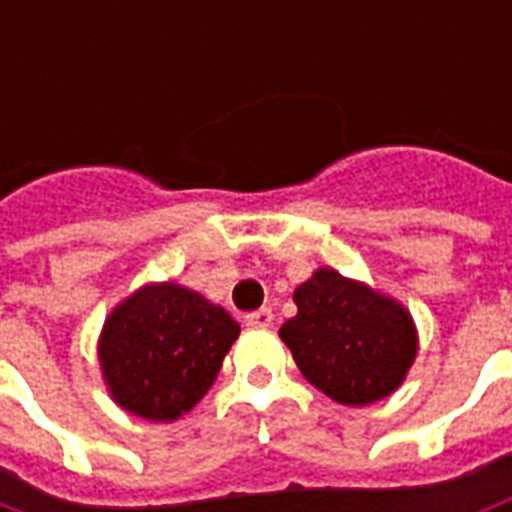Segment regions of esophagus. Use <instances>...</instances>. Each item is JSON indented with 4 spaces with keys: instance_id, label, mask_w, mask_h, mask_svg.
I'll return each instance as SVG.
<instances>
[{
    "instance_id": "obj_1",
    "label": "esophagus",
    "mask_w": 512,
    "mask_h": 512,
    "mask_svg": "<svg viewBox=\"0 0 512 512\" xmlns=\"http://www.w3.org/2000/svg\"><path fill=\"white\" fill-rule=\"evenodd\" d=\"M246 326H255V329H266V326H271L274 323V312L268 310V307H260V310L249 312L244 318Z\"/></svg>"
}]
</instances>
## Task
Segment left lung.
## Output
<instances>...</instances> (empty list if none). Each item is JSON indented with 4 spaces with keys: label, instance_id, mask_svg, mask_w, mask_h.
Segmentation results:
<instances>
[{
    "label": "left lung",
    "instance_id": "1",
    "mask_svg": "<svg viewBox=\"0 0 512 512\" xmlns=\"http://www.w3.org/2000/svg\"><path fill=\"white\" fill-rule=\"evenodd\" d=\"M293 301L299 312L279 337L312 386L343 406L395 392L417 356L414 323L397 301L332 268H318Z\"/></svg>",
    "mask_w": 512,
    "mask_h": 512
}]
</instances>
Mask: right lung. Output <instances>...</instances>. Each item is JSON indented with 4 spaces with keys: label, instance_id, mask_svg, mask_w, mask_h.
I'll return each mask as SVG.
<instances>
[{
    "label": "right lung",
    "instance_id": "1",
    "mask_svg": "<svg viewBox=\"0 0 512 512\" xmlns=\"http://www.w3.org/2000/svg\"><path fill=\"white\" fill-rule=\"evenodd\" d=\"M238 323L175 282L147 285L117 307L98 356L120 406L150 422H172L200 400L222 370Z\"/></svg>",
    "mask_w": 512,
    "mask_h": 512
}]
</instances>
